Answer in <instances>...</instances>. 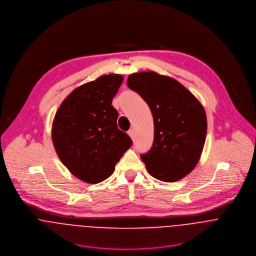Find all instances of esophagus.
Here are the masks:
<instances>
[{
    "label": "esophagus",
    "mask_w": 256,
    "mask_h": 256,
    "mask_svg": "<svg viewBox=\"0 0 256 256\" xmlns=\"http://www.w3.org/2000/svg\"><path fill=\"white\" fill-rule=\"evenodd\" d=\"M128 135L131 137V139L133 140L134 139V130H132V129H130L129 131H128Z\"/></svg>",
    "instance_id": "obj_1"
}]
</instances>
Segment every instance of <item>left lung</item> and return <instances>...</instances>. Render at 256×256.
Masks as SVG:
<instances>
[{"label": "left lung", "mask_w": 256, "mask_h": 256, "mask_svg": "<svg viewBox=\"0 0 256 256\" xmlns=\"http://www.w3.org/2000/svg\"><path fill=\"white\" fill-rule=\"evenodd\" d=\"M127 84L146 102L154 118V144L141 156L148 172L164 182L182 180L194 170L204 148L207 116L203 106L168 76L131 74Z\"/></svg>", "instance_id": "obj_1"}]
</instances>
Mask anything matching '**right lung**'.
<instances>
[{
  "label": "right lung",
  "mask_w": 256,
  "mask_h": 256,
  "mask_svg": "<svg viewBox=\"0 0 256 256\" xmlns=\"http://www.w3.org/2000/svg\"><path fill=\"white\" fill-rule=\"evenodd\" d=\"M123 82L118 74H104L84 84L63 100L52 123V142L69 172L86 183L106 180L124 152L130 137L117 126L112 100Z\"/></svg>",
  "instance_id": "right-lung-1"
}]
</instances>
